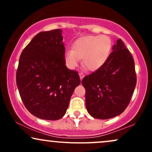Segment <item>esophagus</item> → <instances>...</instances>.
Masks as SVG:
<instances>
[{
	"instance_id": "esophagus-1",
	"label": "esophagus",
	"mask_w": 152,
	"mask_h": 152,
	"mask_svg": "<svg viewBox=\"0 0 152 152\" xmlns=\"http://www.w3.org/2000/svg\"><path fill=\"white\" fill-rule=\"evenodd\" d=\"M79 76H80V78H81V80H82V78H83V76H84V74H83V72H80L79 73Z\"/></svg>"
}]
</instances>
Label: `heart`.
<instances>
[{"mask_svg":"<svg viewBox=\"0 0 152 152\" xmlns=\"http://www.w3.org/2000/svg\"><path fill=\"white\" fill-rule=\"evenodd\" d=\"M111 48V40L107 36H85L75 41L72 50H66V64L70 69H74L80 59H82L84 67L90 71H95L106 61Z\"/></svg>","mask_w":152,"mask_h":152,"instance_id":"1","label":"heart"}]
</instances>
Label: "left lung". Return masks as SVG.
Masks as SVG:
<instances>
[{
  "label": "left lung",
  "mask_w": 152,
  "mask_h": 152,
  "mask_svg": "<svg viewBox=\"0 0 152 152\" xmlns=\"http://www.w3.org/2000/svg\"><path fill=\"white\" fill-rule=\"evenodd\" d=\"M86 107L94 118L108 119L121 114L133 95L137 74L134 58L120 38L106 61L81 81Z\"/></svg>",
  "instance_id": "left-lung-1"
}]
</instances>
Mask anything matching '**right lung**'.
Returning a JSON list of instances; mask_svg holds the SVG:
<instances>
[{
  "label": "right lung",
  "instance_id": "add662e5",
  "mask_svg": "<svg viewBox=\"0 0 152 152\" xmlns=\"http://www.w3.org/2000/svg\"><path fill=\"white\" fill-rule=\"evenodd\" d=\"M61 29L40 32L20 54L16 83L29 112L45 120H58L66 112L70 99L81 83L76 71L65 64Z\"/></svg>",
  "mask_w": 152,
  "mask_h": 152
}]
</instances>
